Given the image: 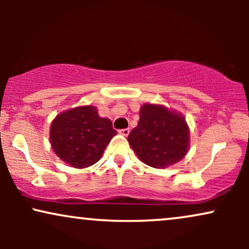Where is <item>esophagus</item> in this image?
Wrapping results in <instances>:
<instances>
[{"label": "esophagus", "mask_w": 249, "mask_h": 249, "mask_svg": "<svg viewBox=\"0 0 249 249\" xmlns=\"http://www.w3.org/2000/svg\"><path fill=\"white\" fill-rule=\"evenodd\" d=\"M119 133H122L123 136H128V133H130V128H122V130H119Z\"/></svg>", "instance_id": "34e87169"}]
</instances>
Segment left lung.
<instances>
[{"instance_id":"1","label":"left lung","mask_w":249,"mask_h":249,"mask_svg":"<svg viewBox=\"0 0 249 249\" xmlns=\"http://www.w3.org/2000/svg\"><path fill=\"white\" fill-rule=\"evenodd\" d=\"M188 127L184 117L159 105L145 104L138 125L127 137L139 159L154 168L181 160L188 150Z\"/></svg>"}]
</instances>
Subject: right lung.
<instances>
[{
    "label": "right lung",
    "mask_w": 249,
    "mask_h": 249,
    "mask_svg": "<svg viewBox=\"0 0 249 249\" xmlns=\"http://www.w3.org/2000/svg\"><path fill=\"white\" fill-rule=\"evenodd\" d=\"M116 134L112 122L101 118L96 107H81L56 117L50 127V142L62 160L73 167L84 168L101 159Z\"/></svg>",
    "instance_id": "obj_1"
}]
</instances>
